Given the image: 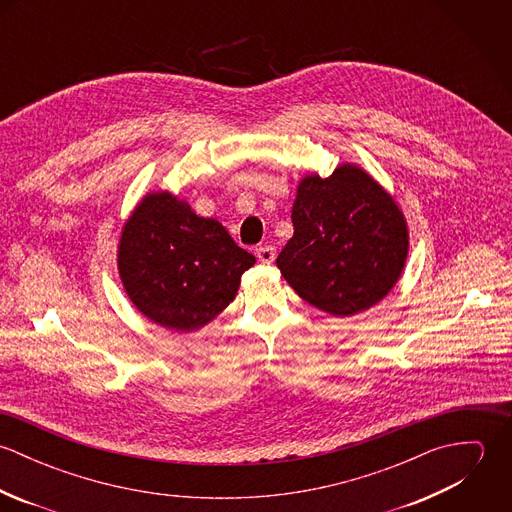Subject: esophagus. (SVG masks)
<instances>
[{
	"mask_svg": "<svg viewBox=\"0 0 512 512\" xmlns=\"http://www.w3.org/2000/svg\"><path fill=\"white\" fill-rule=\"evenodd\" d=\"M256 256H258V260H260L262 264H272V262L276 260V250H274L272 246L264 244V246L256 248Z\"/></svg>",
	"mask_w": 512,
	"mask_h": 512,
	"instance_id": "obj_1",
	"label": "esophagus"
}]
</instances>
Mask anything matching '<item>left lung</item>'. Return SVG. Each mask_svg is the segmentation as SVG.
<instances>
[{
    "label": "left lung",
    "instance_id": "8db88e82",
    "mask_svg": "<svg viewBox=\"0 0 512 512\" xmlns=\"http://www.w3.org/2000/svg\"><path fill=\"white\" fill-rule=\"evenodd\" d=\"M293 236L276 266L309 305L351 317L382 301L400 280L408 222L396 199L357 163L329 177L307 173L295 189Z\"/></svg>",
    "mask_w": 512,
    "mask_h": 512
}]
</instances>
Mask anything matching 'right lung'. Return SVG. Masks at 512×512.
I'll list each match as a JSON object with an SVG mask.
<instances>
[{
  "instance_id": "right-lung-1",
  "label": "right lung",
  "mask_w": 512,
  "mask_h": 512,
  "mask_svg": "<svg viewBox=\"0 0 512 512\" xmlns=\"http://www.w3.org/2000/svg\"><path fill=\"white\" fill-rule=\"evenodd\" d=\"M116 262L124 292L144 317L191 333L228 307L256 258L181 195L149 191L122 226Z\"/></svg>"
}]
</instances>
